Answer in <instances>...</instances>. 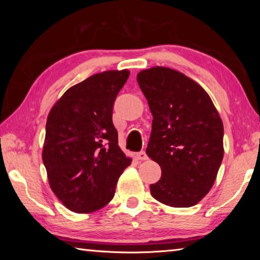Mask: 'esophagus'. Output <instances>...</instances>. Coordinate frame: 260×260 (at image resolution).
Returning <instances> with one entry per match:
<instances>
[{"label": "esophagus", "instance_id": "34e87169", "mask_svg": "<svg viewBox=\"0 0 260 260\" xmlns=\"http://www.w3.org/2000/svg\"><path fill=\"white\" fill-rule=\"evenodd\" d=\"M136 158H138L139 160H147L148 159V156L146 151H140L136 153Z\"/></svg>", "mask_w": 260, "mask_h": 260}]
</instances>
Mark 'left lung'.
I'll return each mask as SVG.
<instances>
[{
  "instance_id": "obj_1",
  "label": "left lung",
  "mask_w": 260,
  "mask_h": 260,
  "mask_svg": "<svg viewBox=\"0 0 260 260\" xmlns=\"http://www.w3.org/2000/svg\"><path fill=\"white\" fill-rule=\"evenodd\" d=\"M152 113L147 155L161 169L152 197L189 208L210 191L223 158V125L209 94L175 70L155 67L138 73Z\"/></svg>"
}]
</instances>
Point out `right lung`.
Here are the masks:
<instances>
[{
  "instance_id": "obj_1",
  "label": "right lung",
  "mask_w": 260,
  "mask_h": 260,
  "mask_svg": "<svg viewBox=\"0 0 260 260\" xmlns=\"http://www.w3.org/2000/svg\"><path fill=\"white\" fill-rule=\"evenodd\" d=\"M128 70L94 74L65 91L47 118L42 160L51 190L76 213L102 209L132 158L118 146L113 103Z\"/></svg>"
}]
</instances>
